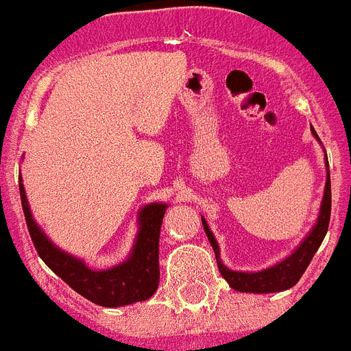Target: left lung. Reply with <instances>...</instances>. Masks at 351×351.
Listing matches in <instances>:
<instances>
[{"instance_id": "8db88e82", "label": "left lung", "mask_w": 351, "mask_h": 351, "mask_svg": "<svg viewBox=\"0 0 351 351\" xmlns=\"http://www.w3.org/2000/svg\"><path fill=\"white\" fill-rule=\"evenodd\" d=\"M312 133H314L315 138L319 141L317 133L314 130H312ZM326 164H328V158H326ZM330 213H332V187H330L328 169V178H326V187H324L321 213H319L317 223L312 229V232L306 236V240L303 243L299 245L294 254H290L285 261L274 265V267H270V269L261 270V272H234V270H229L225 265H221L220 249H218L215 236L209 230L207 221L204 218H202V223H204L205 234H207L210 245H213V250H215L220 274L229 283L230 289L238 290V292H252V294H270V292H281V290L290 289V287H294L299 279H301L303 272L310 265V261H312L314 254L317 252L319 247H321V243H323L324 236H326V230H328L330 223Z\"/></svg>"}]
</instances>
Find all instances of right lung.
Segmentation results:
<instances>
[{
  "mask_svg": "<svg viewBox=\"0 0 351 351\" xmlns=\"http://www.w3.org/2000/svg\"><path fill=\"white\" fill-rule=\"evenodd\" d=\"M19 195H21L23 213L27 220L28 232L32 238L39 258L56 272L66 285H70L77 294L86 298L101 306H124V304L146 301L156 292L160 269H158V238L166 213V204H149L141 210L133 252L130 259L119 267L108 270H92L81 259L62 252L43 234L34 221L28 209L27 196L19 178Z\"/></svg>",
  "mask_w": 351,
  "mask_h": 351,
  "instance_id": "right-lung-1",
  "label": "right lung"
}]
</instances>
